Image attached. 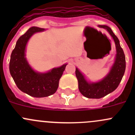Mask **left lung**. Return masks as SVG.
<instances>
[{
	"mask_svg": "<svg viewBox=\"0 0 135 135\" xmlns=\"http://www.w3.org/2000/svg\"><path fill=\"white\" fill-rule=\"evenodd\" d=\"M99 27L107 30L114 39L116 55L109 73L101 80L97 82L88 81L82 73L78 68H76L75 73L78 82L79 90L84 97L89 99H100L114 91L122 81L126 70V56L118 37L108 26L99 25Z\"/></svg>",
	"mask_w": 135,
	"mask_h": 135,
	"instance_id": "obj_1",
	"label": "left lung"
}]
</instances>
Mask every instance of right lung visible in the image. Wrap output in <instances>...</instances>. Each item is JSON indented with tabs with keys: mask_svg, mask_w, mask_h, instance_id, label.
Returning <instances> with one entry per match:
<instances>
[{
	"mask_svg": "<svg viewBox=\"0 0 135 135\" xmlns=\"http://www.w3.org/2000/svg\"><path fill=\"white\" fill-rule=\"evenodd\" d=\"M44 28L32 27L17 40L9 61V73L17 88L34 97H45L56 92L60 78L67 64L54 68L47 73H39L32 69L25 57L26 46L30 38Z\"/></svg>",
	"mask_w": 135,
	"mask_h": 135,
	"instance_id": "right-lung-1",
	"label": "right lung"
}]
</instances>
